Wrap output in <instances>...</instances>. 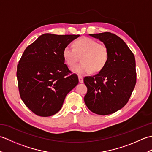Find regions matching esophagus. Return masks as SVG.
Wrapping results in <instances>:
<instances>
[{
	"mask_svg": "<svg viewBox=\"0 0 152 152\" xmlns=\"http://www.w3.org/2000/svg\"><path fill=\"white\" fill-rule=\"evenodd\" d=\"M78 80H79V82L80 83H83V78L82 76H78Z\"/></svg>",
	"mask_w": 152,
	"mask_h": 152,
	"instance_id": "1",
	"label": "esophagus"
}]
</instances>
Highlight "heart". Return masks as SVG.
Listing matches in <instances>:
<instances>
[{
    "mask_svg": "<svg viewBox=\"0 0 152 152\" xmlns=\"http://www.w3.org/2000/svg\"><path fill=\"white\" fill-rule=\"evenodd\" d=\"M63 56L67 65L73 66L81 56V63L72 68V72L78 75L90 74L101 70L107 62L108 51L104 45L99 44L96 40L83 37L74 43V48L67 46L63 49Z\"/></svg>",
    "mask_w": 152,
    "mask_h": 152,
    "instance_id": "1",
    "label": "heart"
}]
</instances>
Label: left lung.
<instances>
[{
    "label": "left lung",
    "instance_id": "8db88e82",
    "mask_svg": "<svg viewBox=\"0 0 152 152\" xmlns=\"http://www.w3.org/2000/svg\"><path fill=\"white\" fill-rule=\"evenodd\" d=\"M104 43L108 57L104 68L83 82L88 88L84 96L90 110L99 115L117 112L127 104L136 84L134 54L121 38L109 32L89 34Z\"/></svg>",
    "mask_w": 152,
    "mask_h": 152
}]
</instances>
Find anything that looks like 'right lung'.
<instances>
[{"label":"right lung","mask_w":152,"mask_h":152,"mask_svg":"<svg viewBox=\"0 0 152 152\" xmlns=\"http://www.w3.org/2000/svg\"><path fill=\"white\" fill-rule=\"evenodd\" d=\"M79 37L46 33L24 51L17 68L18 88L22 101L35 114H56L78 85V76H69L71 72L64 64L63 51Z\"/></svg>","instance_id":"add662e5"}]
</instances>
